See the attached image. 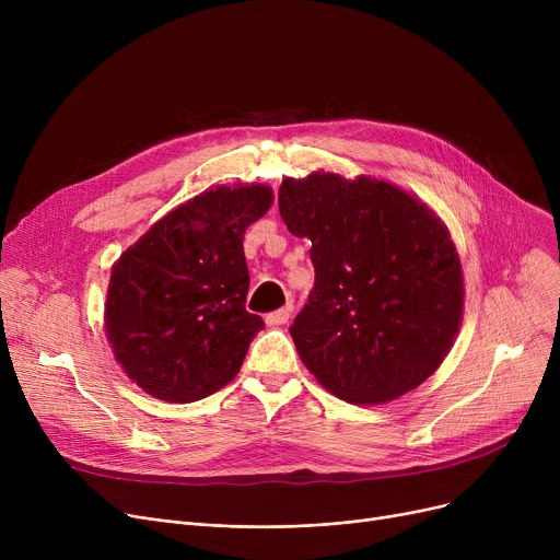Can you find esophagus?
I'll use <instances>...</instances> for the list:
<instances>
[{"label": "esophagus", "instance_id": "esophagus-1", "mask_svg": "<svg viewBox=\"0 0 560 560\" xmlns=\"http://www.w3.org/2000/svg\"><path fill=\"white\" fill-rule=\"evenodd\" d=\"M290 317H292V306H283V308L275 311V313L265 315V322H268V327H281V325H285Z\"/></svg>", "mask_w": 560, "mask_h": 560}]
</instances>
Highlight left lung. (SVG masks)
Segmentation results:
<instances>
[{
	"label": "left lung",
	"mask_w": 560,
	"mask_h": 560,
	"mask_svg": "<svg viewBox=\"0 0 560 560\" xmlns=\"http://www.w3.org/2000/svg\"><path fill=\"white\" fill-rule=\"evenodd\" d=\"M279 211L311 241L315 285L290 336L319 386L376 406L424 384L450 354L465 304L445 222L386 179L325 170L283 179Z\"/></svg>",
	"instance_id": "1"
}]
</instances>
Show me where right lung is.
I'll return each instance as SVG.
<instances>
[{"label": "right lung", "instance_id": "1", "mask_svg": "<svg viewBox=\"0 0 560 560\" xmlns=\"http://www.w3.org/2000/svg\"><path fill=\"white\" fill-rule=\"evenodd\" d=\"M272 201L265 184L209 188L154 222L113 262L104 331L140 390L190 404L241 372L265 327L245 308L243 238Z\"/></svg>", "mask_w": 560, "mask_h": 560}]
</instances>
